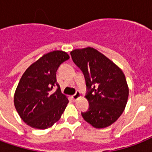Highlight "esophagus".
<instances>
[{"instance_id": "1", "label": "esophagus", "mask_w": 152, "mask_h": 152, "mask_svg": "<svg viewBox=\"0 0 152 152\" xmlns=\"http://www.w3.org/2000/svg\"><path fill=\"white\" fill-rule=\"evenodd\" d=\"M81 96V93L80 92V91H76L75 94H74L72 96V99L73 100H76L78 98H80Z\"/></svg>"}]
</instances>
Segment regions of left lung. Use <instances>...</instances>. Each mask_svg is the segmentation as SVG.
I'll use <instances>...</instances> for the list:
<instances>
[{
    "label": "left lung",
    "mask_w": 152,
    "mask_h": 152,
    "mask_svg": "<svg viewBox=\"0 0 152 152\" xmlns=\"http://www.w3.org/2000/svg\"><path fill=\"white\" fill-rule=\"evenodd\" d=\"M73 62L85 77L89 108L83 119L96 129L112 125L121 115L129 97V88L122 70L91 47L70 53Z\"/></svg>",
    "instance_id": "1"
}]
</instances>
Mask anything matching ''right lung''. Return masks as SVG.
I'll return each mask as SVG.
<instances>
[{
	"mask_svg": "<svg viewBox=\"0 0 152 152\" xmlns=\"http://www.w3.org/2000/svg\"><path fill=\"white\" fill-rule=\"evenodd\" d=\"M69 59L67 53L54 50L44 54L23 74L14 95V105L27 125L38 129L51 127L59 120L69 100L57 83L56 72ZM58 86L55 92L52 89Z\"/></svg>",
	"mask_w": 152,
	"mask_h": 152,
	"instance_id": "1",
	"label": "right lung"
}]
</instances>
